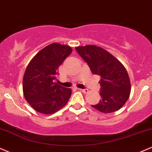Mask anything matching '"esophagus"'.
Returning a JSON list of instances; mask_svg holds the SVG:
<instances>
[{"label":"esophagus","mask_w":152,"mask_h":152,"mask_svg":"<svg viewBox=\"0 0 152 152\" xmlns=\"http://www.w3.org/2000/svg\"><path fill=\"white\" fill-rule=\"evenodd\" d=\"M78 90H79L80 92H84V93H87V92H88V90H87V89H78Z\"/></svg>","instance_id":"1"}]
</instances>
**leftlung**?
Returning <instances> with one entry per match:
<instances>
[{
    "label": "left lung",
    "mask_w": 152,
    "mask_h": 152,
    "mask_svg": "<svg viewBox=\"0 0 152 152\" xmlns=\"http://www.w3.org/2000/svg\"><path fill=\"white\" fill-rule=\"evenodd\" d=\"M76 51L94 75L100 77L101 99L91 105L98 111L110 113L117 111L129 97L131 85L125 67L113 55L96 45L77 47Z\"/></svg>",
    "instance_id": "1"
}]
</instances>
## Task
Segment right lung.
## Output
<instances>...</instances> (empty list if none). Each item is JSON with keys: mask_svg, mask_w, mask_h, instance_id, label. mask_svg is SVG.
<instances>
[{"mask_svg": "<svg viewBox=\"0 0 152 152\" xmlns=\"http://www.w3.org/2000/svg\"><path fill=\"white\" fill-rule=\"evenodd\" d=\"M69 46L53 43L44 48L30 62L23 81V94L34 110L53 114L68 102L72 90L55 83L58 67L72 53Z\"/></svg>", "mask_w": 152, "mask_h": 152, "instance_id": "right-lung-1", "label": "right lung"}]
</instances>
